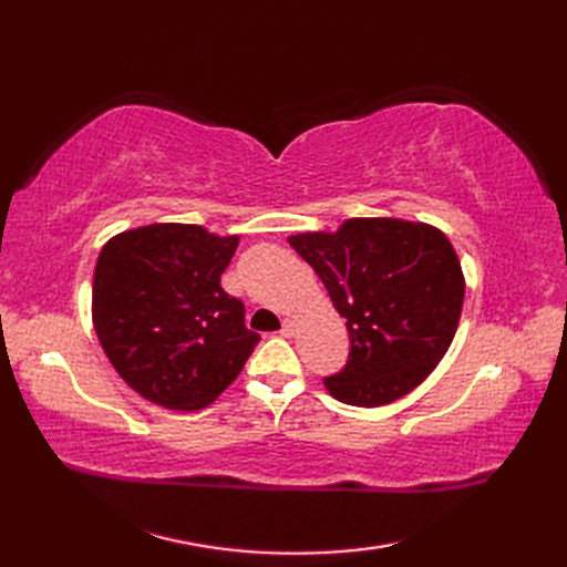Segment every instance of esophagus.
I'll return each mask as SVG.
<instances>
[{"label": "esophagus", "instance_id": "esophagus-1", "mask_svg": "<svg viewBox=\"0 0 567 567\" xmlns=\"http://www.w3.org/2000/svg\"><path fill=\"white\" fill-rule=\"evenodd\" d=\"M296 329H298L296 319H284V326H281V336H286V338L296 336Z\"/></svg>", "mask_w": 567, "mask_h": 567}]
</instances>
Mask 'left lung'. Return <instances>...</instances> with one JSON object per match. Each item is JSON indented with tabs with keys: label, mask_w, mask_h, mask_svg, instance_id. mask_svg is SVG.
Returning a JSON list of instances; mask_svg holds the SVG:
<instances>
[{
	"label": "left lung",
	"mask_w": 567,
	"mask_h": 567,
	"mask_svg": "<svg viewBox=\"0 0 567 567\" xmlns=\"http://www.w3.org/2000/svg\"><path fill=\"white\" fill-rule=\"evenodd\" d=\"M323 281L350 333L346 369L323 379L338 402L381 406L421 385L447 354L466 296L442 229L402 217H350L288 236Z\"/></svg>",
	"instance_id": "8db88e82"
}]
</instances>
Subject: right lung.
Wrapping results in <instances>:
<instances>
[{"label": "right lung", "mask_w": 567, "mask_h": 567, "mask_svg": "<svg viewBox=\"0 0 567 567\" xmlns=\"http://www.w3.org/2000/svg\"><path fill=\"white\" fill-rule=\"evenodd\" d=\"M238 234L156 221L120 231L99 252L92 321L109 362L144 400L196 411L246 367L260 336L219 286Z\"/></svg>", "instance_id": "right-lung-1"}]
</instances>
